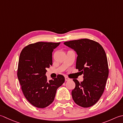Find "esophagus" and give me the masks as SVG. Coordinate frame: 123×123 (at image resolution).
Wrapping results in <instances>:
<instances>
[{
    "label": "esophagus",
    "instance_id": "1",
    "mask_svg": "<svg viewBox=\"0 0 123 123\" xmlns=\"http://www.w3.org/2000/svg\"><path fill=\"white\" fill-rule=\"evenodd\" d=\"M69 80H70V78H69L67 77H65V80H66V81H68Z\"/></svg>",
    "mask_w": 123,
    "mask_h": 123
}]
</instances>
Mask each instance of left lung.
<instances>
[{
  "instance_id": "8db88e82",
  "label": "left lung",
  "mask_w": 123,
  "mask_h": 123,
  "mask_svg": "<svg viewBox=\"0 0 123 123\" xmlns=\"http://www.w3.org/2000/svg\"><path fill=\"white\" fill-rule=\"evenodd\" d=\"M64 44L76 52V68L84 74L80 83L73 79L76 86L72 91V97L79 106L90 107L98 101L104 92L109 74L106 54L99 43L86 38Z\"/></svg>"
}]
</instances>
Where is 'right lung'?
Instances as JSON below:
<instances>
[{"label":"right lung","instance_id":"add662e5","mask_svg":"<svg viewBox=\"0 0 123 123\" xmlns=\"http://www.w3.org/2000/svg\"><path fill=\"white\" fill-rule=\"evenodd\" d=\"M60 43L37 42L22 50L18 77L24 95L33 106L44 108L53 102L56 90L64 82L63 76L47 80L46 68L52 65V52Z\"/></svg>","mask_w":123,"mask_h":123}]
</instances>
